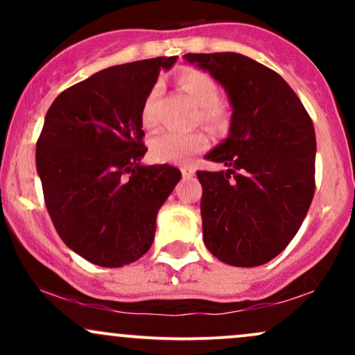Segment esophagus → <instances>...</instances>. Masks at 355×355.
Here are the masks:
<instances>
[{
	"label": "esophagus",
	"instance_id": "34e87169",
	"mask_svg": "<svg viewBox=\"0 0 355 355\" xmlns=\"http://www.w3.org/2000/svg\"><path fill=\"white\" fill-rule=\"evenodd\" d=\"M182 175H183V177H187V178L193 177V175H195V168H193V166L183 165V166H182Z\"/></svg>",
	"mask_w": 355,
	"mask_h": 355
}]
</instances>
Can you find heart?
<instances>
[{
  "label": "heart",
  "mask_w": 355,
  "mask_h": 355,
  "mask_svg": "<svg viewBox=\"0 0 355 355\" xmlns=\"http://www.w3.org/2000/svg\"><path fill=\"white\" fill-rule=\"evenodd\" d=\"M178 88L191 100L197 108L198 121L207 125H220L227 120V108L218 101V87L209 73L200 70L182 71L177 78ZM160 85H155L146 95L141 107V123L145 128L155 125V100H157ZM209 145V138L202 132L172 133L162 132L150 140V155L157 162L180 164L189 160L191 155L202 152Z\"/></svg>",
  "instance_id": "heart-1"
}]
</instances>
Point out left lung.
<instances>
[{"label":"left lung","instance_id":"obj_1","mask_svg":"<svg viewBox=\"0 0 355 355\" xmlns=\"http://www.w3.org/2000/svg\"><path fill=\"white\" fill-rule=\"evenodd\" d=\"M229 96V137L205 155L227 170L197 172L203 242L234 267L267 263L302 225L315 189V132L279 73L240 53H189Z\"/></svg>","mask_w":355,"mask_h":355}]
</instances>
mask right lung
I'll return each mask as SVG.
<instances>
[{"label":"right lung","instance_id":"obj_1","mask_svg":"<svg viewBox=\"0 0 355 355\" xmlns=\"http://www.w3.org/2000/svg\"><path fill=\"white\" fill-rule=\"evenodd\" d=\"M177 56L116 64L53 101L36 144V170L56 232L100 267L148 252L157 214L180 182L170 165H144L141 107Z\"/></svg>","mask_w":355,"mask_h":355}]
</instances>
